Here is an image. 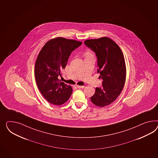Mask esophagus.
Returning <instances> with one entry per match:
<instances>
[{
	"label": "esophagus",
	"mask_w": 158,
	"mask_h": 158,
	"mask_svg": "<svg viewBox=\"0 0 158 158\" xmlns=\"http://www.w3.org/2000/svg\"><path fill=\"white\" fill-rule=\"evenodd\" d=\"M76 87H77V88H78V89H83V88L85 87V86H84V85H77Z\"/></svg>",
	"instance_id": "34e87169"
}]
</instances>
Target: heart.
<instances>
[{
  "mask_svg": "<svg viewBox=\"0 0 158 158\" xmlns=\"http://www.w3.org/2000/svg\"><path fill=\"white\" fill-rule=\"evenodd\" d=\"M92 55L89 51H87L85 52V55Z\"/></svg>",
  "mask_w": 158,
  "mask_h": 158,
  "instance_id": "b5f03b06",
  "label": "heart"
}]
</instances>
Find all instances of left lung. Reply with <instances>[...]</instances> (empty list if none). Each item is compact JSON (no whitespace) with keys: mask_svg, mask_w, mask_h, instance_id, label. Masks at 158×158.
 I'll list each match as a JSON object with an SVG mask.
<instances>
[{"mask_svg":"<svg viewBox=\"0 0 158 158\" xmlns=\"http://www.w3.org/2000/svg\"><path fill=\"white\" fill-rule=\"evenodd\" d=\"M85 44L95 53L97 71L102 79V87L95 88L91 101L97 106H106L115 101L124 88L127 73L124 54L119 46L107 37L86 40Z\"/></svg>","mask_w":158,"mask_h":158,"instance_id":"obj_1","label":"left lung"}]
</instances>
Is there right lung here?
Returning a JSON list of instances; mask_svg holds the SVG:
<instances>
[{
	"instance_id": "obj_1",
	"label": "right lung",
	"mask_w": 158,
	"mask_h": 158,
	"mask_svg": "<svg viewBox=\"0 0 158 158\" xmlns=\"http://www.w3.org/2000/svg\"><path fill=\"white\" fill-rule=\"evenodd\" d=\"M81 44L59 37L49 40L39 53L34 68L35 81L43 97L53 105H63L72 94L71 86L60 81L58 77H61L71 52Z\"/></svg>"
}]
</instances>
